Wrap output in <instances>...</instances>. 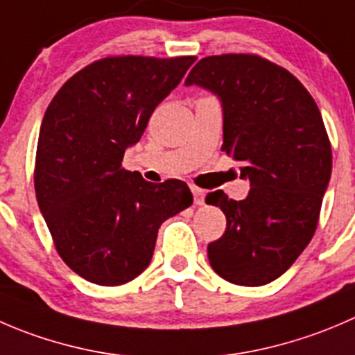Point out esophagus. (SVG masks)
<instances>
[{
	"mask_svg": "<svg viewBox=\"0 0 355 355\" xmlns=\"http://www.w3.org/2000/svg\"><path fill=\"white\" fill-rule=\"evenodd\" d=\"M191 193H193V202L195 205H203V200H205V191L198 186H191Z\"/></svg>",
	"mask_w": 355,
	"mask_h": 355,
	"instance_id": "esophagus-1",
	"label": "esophagus"
}]
</instances>
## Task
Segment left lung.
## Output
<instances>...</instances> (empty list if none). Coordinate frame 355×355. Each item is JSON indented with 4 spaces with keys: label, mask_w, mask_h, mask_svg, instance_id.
<instances>
[{
    "label": "left lung",
    "mask_w": 355,
    "mask_h": 355,
    "mask_svg": "<svg viewBox=\"0 0 355 355\" xmlns=\"http://www.w3.org/2000/svg\"><path fill=\"white\" fill-rule=\"evenodd\" d=\"M223 103V152L241 162L250 181L245 200L220 189L226 231L207 247L226 282L261 286L283 275L314 236L331 176V145L314 98L293 73L269 60L230 53L200 60L184 80Z\"/></svg>",
    "instance_id": "8db88e82"
}]
</instances>
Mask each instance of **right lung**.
<instances>
[{"label": "right lung", "instance_id": "1", "mask_svg": "<svg viewBox=\"0 0 355 355\" xmlns=\"http://www.w3.org/2000/svg\"><path fill=\"white\" fill-rule=\"evenodd\" d=\"M195 57H107L73 73L44 112L34 188L60 257L103 286L148 268L160 224L193 203L186 182L122 169L157 105Z\"/></svg>", "mask_w": 355, "mask_h": 355}]
</instances>
